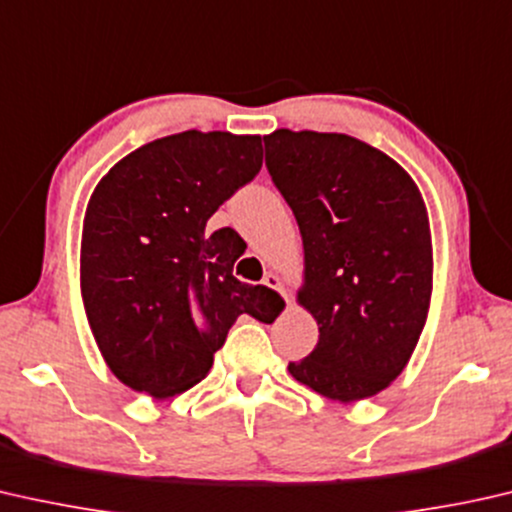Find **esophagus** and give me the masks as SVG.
<instances>
[{
	"instance_id": "34e87169",
	"label": "esophagus",
	"mask_w": 512,
	"mask_h": 512,
	"mask_svg": "<svg viewBox=\"0 0 512 512\" xmlns=\"http://www.w3.org/2000/svg\"><path fill=\"white\" fill-rule=\"evenodd\" d=\"M263 284L268 286V288H272V291H279L281 295H284V300L288 302V295H286V291H284V286H281V279L277 277V274H274V272H268V274H265V277H263Z\"/></svg>"
}]
</instances>
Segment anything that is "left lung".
I'll use <instances>...</instances> for the list:
<instances>
[{
    "instance_id": "obj_1",
    "label": "left lung",
    "mask_w": 512,
    "mask_h": 512,
    "mask_svg": "<svg viewBox=\"0 0 512 512\" xmlns=\"http://www.w3.org/2000/svg\"><path fill=\"white\" fill-rule=\"evenodd\" d=\"M263 140L305 247L298 300L318 323L316 348L288 372L337 402L372 397L402 374L427 321L434 261L420 191L388 154L344 133Z\"/></svg>"
}]
</instances>
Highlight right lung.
<instances>
[{
  "instance_id": "add662e5",
  "label": "right lung",
  "mask_w": 512,
  "mask_h": 512,
  "mask_svg": "<svg viewBox=\"0 0 512 512\" xmlns=\"http://www.w3.org/2000/svg\"><path fill=\"white\" fill-rule=\"evenodd\" d=\"M263 166L261 136L182 131L108 170L85 212L80 293L117 379L173 397L210 372L238 316L261 318L272 291L233 277L231 228L207 219Z\"/></svg>"
}]
</instances>
